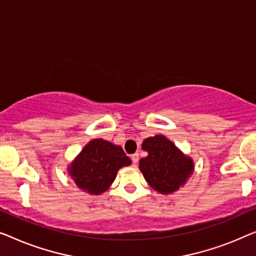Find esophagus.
Returning <instances> with one entry per match:
<instances>
[{
  "instance_id": "obj_1",
  "label": "esophagus",
  "mask_w": 256,
  "mask_h": 256,
  "mask_svg": "<svg viewBox=\"0 0 256 256\" xmlns=\"http://www.w3.org/2000/svg\"><path fill=\"white\" fill-rule=\"evenodd\" d=\"M131 160H132L133 164L136 166V164H138V161H139V154H138V153H134V154H132V156H131Z\"/></svg>"
}]
</instances>
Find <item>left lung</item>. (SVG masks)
Wrapping results in <instances>:
<instances>
[{
  "label": "left lung",
  "mask_w": 256,
  "mask_h": 256,
  "mask_svg": "<svg viewBox=\"0 0 256 256\" xmlns=\"http://www.w3.org/2000/svg\"><path fill=\"white\" fill-rule=\"evenodd\" d=\"M142 148L147 156L139 161V169L154 190L168 195L180 189L194 172V161L164 136L144 140Z\"/></svg>",
  "instance_id": "obj_1"
}]
</instances>
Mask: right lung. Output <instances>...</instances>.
I'll use <instances>...</instances> for the list:
<instances>
[{
	"mask_svg": "<svg viewBox=\"0 0 256 256\" xmlns=\"http://www.w3.org/2000/svg\"><path fill=\"white\" fill-rule=\"evenodd\" d=\"M131 164L123 148L103 139H92L68 167L75 184L90 195L109 189L122 167Z\"/></svg>",
	"mask_w": 256,
	"mask_h": 256,
	"instance_id": "1",
	"label": "right lung"
}]
</instances>
